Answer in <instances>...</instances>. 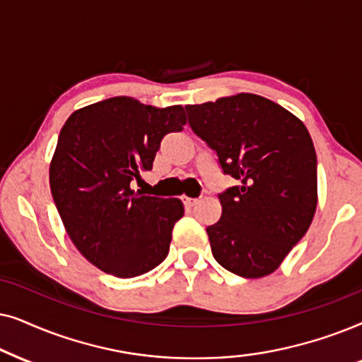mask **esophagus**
I'll return each instance as SVG.
<instances>
[{"mask_svg":"<svg viewBox=\"0 0 362 362\" xmlns=\"http://www.w3.org/2000/svg\"><path fill=\"white\" fill-rule=\"evenodd\" d=\"M197 202H199L197 199H190V197H184V205L189 206V209H190V206L197 205Z\"/></svg>","mask_w":362,"mask_h":362,"instance_id":"1","label":"esophagus"}]
</instances>
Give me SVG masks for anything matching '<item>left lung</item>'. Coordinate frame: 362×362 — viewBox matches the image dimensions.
<instances>
[{
	"mask_svg": "<svg viewBox=\"0 0 362 362\" xmlns=\"http://www.w3.org/2000/svg\"><path fill=\"white\" fill-rule=\"evenodd\" d=\"M185 109L192 131L240 182L220 195V220L206 228L211 253L238 276L272 274L305 237L316 211V152L306 125L250 93Z\"/></svg>",
	"mask_w": 362,
	"mask_h": 362,
	"instance_id": "1",
	"label": "left lung"
}]
</instances>
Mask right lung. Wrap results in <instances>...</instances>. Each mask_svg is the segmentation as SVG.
Segmentation results:
<instances>
[{
	"mask_svg": "<svg viewBox=\"0 0 362 362\" xmlns=\"http://www.w3.org/2000/svg\"><path fill=\"white\" fill-rule=\"evenodd\" d=\"M185 124L182 105L119 95L74 110L62 125L51 194L71 242L94 267L134 278L165 259L184 204L132 190V180L151 170L162 137Z\"/></svg>",
	"mask_w": 362,
	"mask_h": 362,
	"instance_id": "add662e5",
	"label": "right lung"
}]
</instances>
